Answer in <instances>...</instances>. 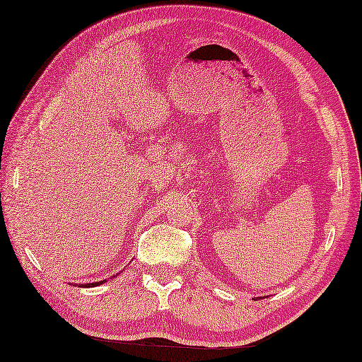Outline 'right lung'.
<instances>
[{"instance_id": "add662e5", "label": "right lung", "mask_w": 362, "mask_h": 362, "mask_svg": "<svg viewBox=\"0 0 362 362\" xmlns=\"http://www.w3.org/2000/svg\"><path fill=\"white\" fill-rule=\"evenodd\" d=\"M119 274H120V273L114 274V277L119 276ZM105 282H106V279H105V281H100V282H94V284H85V285H81V287H86V288H88V287H97V285H102V284H105Z\"/></svg>"}]
</instances>
